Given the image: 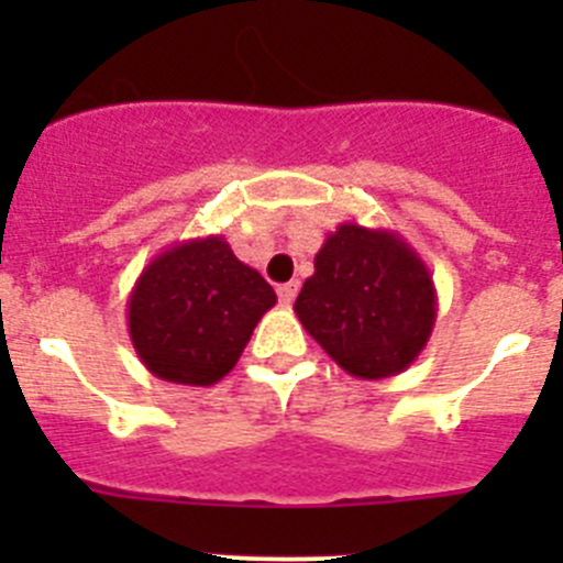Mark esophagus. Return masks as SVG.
<instances>
[{
	"instance_id": "1",
	"label": "esophagus",
	"mask_w": 563,
	"mask_h": 563,
	"mask_svg": "<svg viewBox=\"0 0 563 563\" xmlns=\"http://www.w3.org/2000/svg\"><path fill=\"white\" fill-rule=\"evenodd\" d=\"M298 296V282H287V285H278V301L282 305H292Z\"/></svg>"
}]
</instances>
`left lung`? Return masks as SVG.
Returning <instances> with one entry per match:
<instances>
[{
	"label": "left lung",
	"mask_w": 563,
	"mask_h": 563,
	"mask_svg": "<svg viewBox=\"0 0 563 563\" xmlns=\"http://www.w3.org/2000/svg\"><path fill=\"white\" fill-rule=\"evenodd\" d=\"M296 316L321 350L361 380L400 375L437 321L429 267L395 231L341 222L316 253Z\"/></svg>",
	"instance_id": "left-lung-1"
}]
</instances>
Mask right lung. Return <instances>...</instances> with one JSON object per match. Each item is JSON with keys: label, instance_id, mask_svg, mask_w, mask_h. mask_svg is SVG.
<instances>
[{"label": "right lung", "instance_id": "right-lung-1", "mask_svg": "<svg viewBox=\"0 0 563 563\" xmlns=\"http://www.w3.org/2000/svg\"><path fill=\"white\" fill-rule=\"evenodd\" d=\"M273 305V287L233 256L225 236L186 239L157 253L134 282L129 338L154 377L211 386L236 366Z\"/></svg>", "mask_w": 563, "mask_h": 563}]
</instances>
